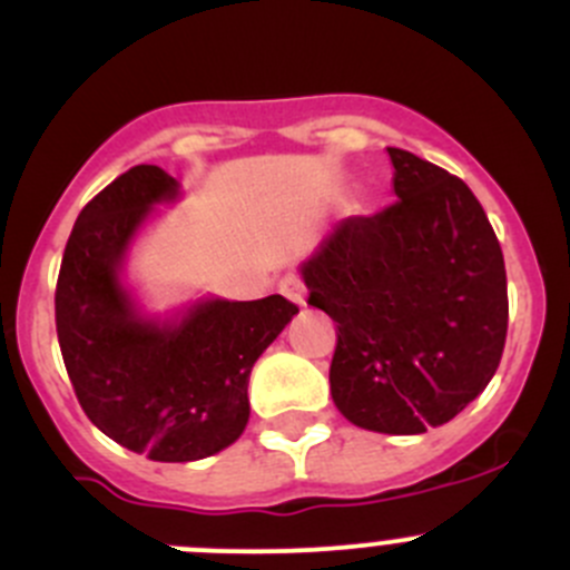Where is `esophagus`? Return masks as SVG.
Returning a JSON list of instances; mask_svg holds the SVG:
<instances>
[{"mask_svg":"<svg viewBox=\"0 0 570 570\" xmlns=\"http://www.w3.org/2000/svg\"><path fill=\"white\" fill-rule=\"evenodd\" d=\"M281 295L289 303H295V306H306V289H303V281L297 275H284V281H281Z\"/></svg>","mask_w":570,"mask_h":570,"instance_id":"esophagus-1","label":"esophagus"}]
</instances>
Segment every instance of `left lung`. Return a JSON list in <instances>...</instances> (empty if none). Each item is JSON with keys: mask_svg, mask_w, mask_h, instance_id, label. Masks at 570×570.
I'll list each match as a JSON object with an SVG mask.
<instances>
[{"mask_svg": "<svg viewBox=\"0 0 570 570\" xmlns=\"http://www.w3.org/2000/svg\"><path fill=\"white\" fill-rule=\"evenodd\" d=\"M396 202L332 227L301 264L309 306L337 323L328 385L363 430L419 435L489 385L507 343V267L459 177L387 148Z\"/></svg>", "mask_w": 570, "mask_h": 570, "instance_id": "8db88e82", "label": "left lung"}]
</instances>
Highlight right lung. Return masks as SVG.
I'll use <instances>...</instances> for the list:
<instances>
[{
	"mask_svg": "<svg viewBox=\"0 0 570 570\" xmlns=\"http://www.w3.org/2000/svg\"><path fill=\"white\" fill-rule=\"evenodd\" d=\"M179 194L159 165L106 185L69 233L56 289L58 343L83 413L111 441L165 464L216 455L244 433L249 371L297 315L281 295L148 309L126 267Z\"/></svg>",
	"mask_w": 570,
	"mask_h": 570,
	"instance_id": "right-lung-1",
	"label": "right lung"
}]
</instances>
